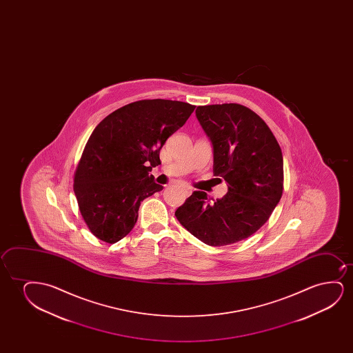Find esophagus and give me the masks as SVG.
<instances>
[{
  "instance_id": "esophagus-1",
  "label": "esophagus",
  "mask_w": 353,
  "mask_h": 353,
  "mask_svg": "<svg viewBox=\"0 0 353 353\" xmlns=\"http://www.w3.org/2000/svg\"><path fill=\"white\" fill-rule=\"evenodd\" d=\"M182 189H183V192L184 194H185V195H190V194H192V192H193V190H192V188H190L189 185H183V187H182Z\"/></svg>"
}]
</instances>
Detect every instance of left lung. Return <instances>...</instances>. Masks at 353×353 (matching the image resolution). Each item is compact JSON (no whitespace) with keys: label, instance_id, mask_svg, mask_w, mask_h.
I'll return each mask as SVG.
<instances>
[{"label":"left lung","instance_id":"obj_1","mask_svg":"<svg viewBox=\"0 0 353 353\" xmlns=\"http://www.w3.org/2000/svg\"><path fill=\"white\" fill-rule=\"evenodd\" d=\"M196 118L213 147V172L228 183L223 198L210 201L195 190L174 216L208 246L245 240L261 229L280 203L283 157L269 126L239 103L196 108Z\"/></svg>","mask_w":353,"mask_h":353}]
</instances>
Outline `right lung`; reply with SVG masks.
I'll return each mask as SVG.
<instances>
[{
  "instance_id": "obj_1",
  "label": "right lung",
  "mask_w": 353,
  "mask_h": 353,
  "mask_svg": "<svg viewBox=\"0 0 353 353\" xmlns=\"http://www.w3.org/2000/svg\"><path fill=\"white\" fill-rule=\"evenodd\" d=\"M195 106L172 100H141L112 112L83 150L73 190L90 232L114 243L137 222L145 199L163 190L150 171L161 164L165 141L184 125Z\"/></svg>"
}]
</instances>
